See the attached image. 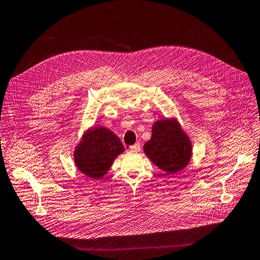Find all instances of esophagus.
<instances>
[{"mask_svg": "<svg viewBox=\"0 0 260 260\" xmlns=\"http://www.w3.org/2000/svg\"><path fill=\"white\" fill-rule=\"evenodd\" d=\"M140 150H141V145L139 143L128 146V151H131V152H139Z\"/></svg>", "mask_w": 260, "mask_h": 260, "instance_id": "obj_1", "label": "esophagus"}]
</instances>
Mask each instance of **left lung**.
Listing matches in <instances>:
<instances>
[{
  "label": "left lung",
  "mask_w": 260,
  "mask_h": 260,
  "mask_svg": "<svg viewBox=\"0 0 260 260\" xmlns=\"http://www.w3.org/2000/svg\"><path fill=\"white\" fill-rule=\"evenodd\" d=\"M144 153L162 171L174 175L189 164L191 143L176 119H161L152 126Z\"/></svg>",
  "instance_id": "obj_1"
}]
</instances>
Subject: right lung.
Listing matches in <instances>:
<instances>
[{
  "label": "right lung",
  "mask_w": 260,
  "mask_h": 260,
  "mask_svg": "<svg viewBox=\"0 0 260 260\" xmlns=\"http://www.w3.org/2000/svg\"><path fill=\"white\" fill-rule=\"evenodd\" d=\"M124 152L119 137L105 127H93L83 135L74 151V162L85 176L98 179L107 174L114 160Z\"/></svg>",
  "instance_id": "add662e5"
}]
</instances>
